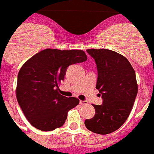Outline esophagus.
<instances>
[{
	"mask_svg": "<svg viewBox=\"0 0 154 154\" xmlns=\"http://www.w3.org/2000/svg\"><path fill=\"white\" fill-rule=\"evenodd\" d=\"M80 105H85L88 104V101H80Z\"/></svg>",
	"mask_w": 154,
	"mask_h": 154,
	"instance_id": "esophagus-1",
	"label": "esophagus"
}]
</instances>
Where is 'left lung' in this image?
Instances as JSON below:
<instances>
[{
	"label": "left lung",
	"instance_id": "left-lung-1",
	"mask_svg": "<svg viewBox=\"0 0 154 154\" xmlns=\"http://www.w3.org/2000/svg\"><path fill=\"white\" fill-rule=\"evenodd\" d=\"M97 69L96 89L102 105H94L95 115L86 119L87 129L108 134L118 129L129 117L137 94L135 71L124 56L109 49H87Z\"/></svg>",
	"mask_w": 154,
	"mask_h": 154
}]
</instances>
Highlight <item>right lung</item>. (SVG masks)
Here are the masks:
<instances>
[{"instance_id": "add662e5", "label": "right lung", "mask_w": 154, "mask_h": 154, "mask_svg": "<svg viewBox=\"0 0 154 154\" xmlns=\"http://www.w3.org/2000/svg\"><path fill=\"white\" fill-rule=\"evenodd\" d=\"M86 60L82 50L46 49L22 65L17 76V99L32 126L52 131L65 124L68 111L77 106L79 100L60 95L58 84L69 65Z\"/></svg>"}]
</instances>
